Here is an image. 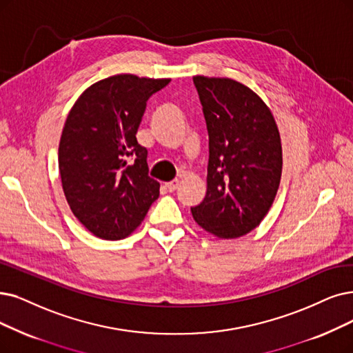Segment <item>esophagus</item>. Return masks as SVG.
Wrapping results in <instances>:
<instances>
[{
  "mask_svg": "<svg viewBox=\"0 0 353 353\" xmlns=\"http://www.w3.org/2000/svg\"><path fill=\"white\" fill-rule=\"evenodd\" d=\"M179 187V181L178 179H174V181H169V182H165V188L169 191V192H172V191H175L176 188Z\"/></svg>",
  "mask_w": 353,
  "mask_h": 353,
  "instance_id": "esophagus-1",
  "label": "esophagus"
}]
</instances>
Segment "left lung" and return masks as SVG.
<instances>
[{
  "label": "left lung",
  "mask_w": 353,
  "mask_h": 353,
  "mask_svg": "<svg viewBox=\"0 0 353 353\" xmlns=\"http://www.w3.org/2000/svg\"><path fill=\"white\" fill-rule=\"evenodd\" d=\"M208 132L207 194L194 220L221 239L241 237L270 211L283 172L271 110L243 83L194 77Z\"/></svg>",
  "instance_id": "8db88e82"
}]
</instances>
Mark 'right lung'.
Masks as SVG:
<instances>
[{
	"mask_svg": "<svg viewBox=\"0 0 353 353\" xmlns=\"http://www.w3.org/2000/svg\"><path fill=\"white\" fill-rule=\"evenodd\" d=\"M171 79L114 75L82 92L59 143V172L74 216L97 237L129 236L159 196L136 133L154 92Z\"/></svg>",
	"mask_w": 353,
	"mask_h": 353,
	"instance_id": "obj_1",
	"label": "right lung"
}]
</instances>
